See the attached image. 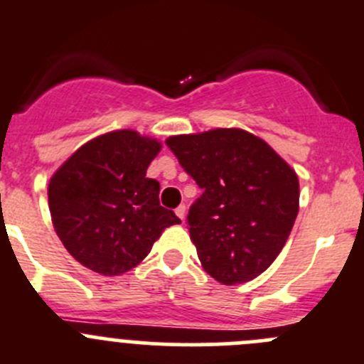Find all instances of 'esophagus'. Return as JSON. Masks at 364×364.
Returning <instances> with one entry per match:
<instances>
[{"mask_svg":"<svg viewBox=\"0 0 364 364\" xmlns=\"http://www.w3.org/2000/svg\"><path fill=\"white\" fill-rule=\"evenodd\" d=\"M186 210H188V207H186L184 203H182V205H178V207H176V209H175V213H176V216L180 218V220H184V218H186Z\"/></svg>","mask_w":364,"mask_h":364,"instance_id":"34e87169","label":"esophagus"}]
</instances>
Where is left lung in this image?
<instances>
[{
	"instance_id": "1",
	"label": "left lung",
	"mask_w": 364,
	"mask_h": 364,
	"mask_svg": "<svg viewBox=\"0 0 364 364\" xmlns=\"http://www.w3.org/2000/svg\"><path fill=\"white\" fill-rule=\"evenodd\" d=\"M202 189L188 228L203 269L234 286L261 275L299 214V178L268 144L240 128L166 141Z\"/></svg>"
}]
</instances>
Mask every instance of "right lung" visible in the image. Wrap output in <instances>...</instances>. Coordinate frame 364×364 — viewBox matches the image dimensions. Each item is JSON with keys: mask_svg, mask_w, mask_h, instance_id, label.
I'll list each match as a JSON object with an SVG mask.
<instances>
[{"mask_svg": "<svg viewBox=\"0 0 364 364\" xmlns=\"http://www.w3.org/2000/svg\"><path fill=\"white\" fill-rule=\"evenodd\" d=\"M161 143L132 130L89 141L53 175L48 188L53 227L85 268L119 275L139 264L161 232L180 223L159 202L161 184L146 169Z\"/></svg>", "mask_w": 364, "mask_h": 364, "instance_id": "obj_1", "label": "right lung"}]
</instances>
